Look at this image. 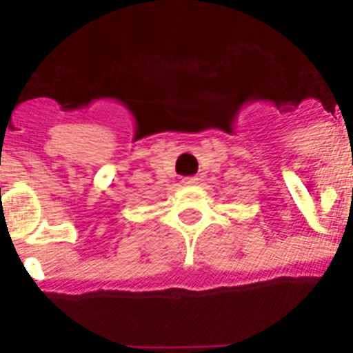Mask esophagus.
Listing matches in <instances>:
<instances>
[{
    "label": "esophagus",
    "mask_w": 353,
    "mask_h": 353,
    "mask_svg": "<svg viewBox=\"0 0 353 353\" xmlns=\"http://www.w3.org/2000/svg\"><path fill=\"white\" fill-rule=\"evenodd\" d=\"M198 181H199V177H196V176L185 177V179H183V183H185V185H196Z\"/></svg>",
    "instance_id": "obj_1"
}]
</instances>
